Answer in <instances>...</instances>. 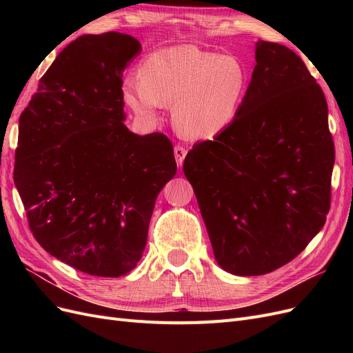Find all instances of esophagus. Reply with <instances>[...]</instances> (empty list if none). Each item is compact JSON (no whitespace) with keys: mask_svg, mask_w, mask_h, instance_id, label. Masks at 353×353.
Here are the masks:
<instances>
[{"mask_svg":"<svg viewBox=\"0 0 353 353\" xmlns=\"http://www.w3.org/2000/svg\"><path fill=\"white\" fill-rule=\"evenodd\" d=\"M174 154H175V159H176V165L181 168V166H183V163H184L185 156H187V150H185L184 147L176 145L174 148Z\"/></svg>","mask_w":353,"mask_h":353,"instance_id":"34e87169","label":"esophagus"}]
</instances>
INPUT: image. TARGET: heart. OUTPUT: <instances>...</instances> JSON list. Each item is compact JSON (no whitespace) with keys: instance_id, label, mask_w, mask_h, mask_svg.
<instances>
[{"instance_id":"obj_1","label":"heart","mask_w":353,"mask_h":353,"mask_svg":"<svg viewBox=\"0 0 353 353\" xmlns=\"http://www.w3.org/2000/svg\"><path fill=\"white\" fill-rule=\"evenodd\" d=\"M248 85V70L239 59L178 46L148 56L141 77L125 81L123 99L145 121H156L162 105H174L176 131L200 140L232 123Z\"/></svg>"}]
</instances>
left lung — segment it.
<instances>
[{"instance_id": "1", "label": "left lung", "mask_w": 353, "mask_h": 353, "mask_svg": "<svg viewBox=\"0 0 353 353\" xmlns=\"http://www.w3.org/2000/svg\"><path fill=\"white\" fill-rule=\"evenodd\" d=\"M254 59L236 119L184 160L215 259L240 276L279 270L321 231L334 166L325 95L302 59L261 39Z\"/></svg>"}]
</instances>
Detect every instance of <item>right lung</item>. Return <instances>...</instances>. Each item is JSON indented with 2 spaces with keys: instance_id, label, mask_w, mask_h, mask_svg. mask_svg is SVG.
<instances>
[{
  "instance_id": "add662e5",
  "label": "right lung",
  "mask_w": 353,
  "mask_h": 353,
  "mask_svg": "<svg viewBox=\"0 0 353 353\" xmlns=\"http://www.w3.org/2000/svg\"><path fill=\"white\" fill-rule=\"evenodd\" d=\"M140 51L119 32L77 38L19 119L14 184L29 228L51 256L95 276L135 268L156 199L176 174L166 135L123 123V70Z\"/></svg>"
}]
</instances>
